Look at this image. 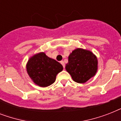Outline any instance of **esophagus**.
Here are the masks:
<instances>
[{
  "mask_svg": "<svg viewBox=\"0 0 121 121\" xmlns=\"http://www.w3.org/2000/svg\"><path fill=\"white\" fill-rule=\"evenodd\" d=\"M60 63H61V64L63 65V68H65V64L64 61H61Z\"/></svg>",
  "mask_w": 121,
  "mask_h": 121,
  "instance_id": "obj_1",
  "label": "esophagus"
}]
</instances>
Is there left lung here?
Returning a JSON list of instances; mask_svg holds the SVG:
<instances>
[{"mask_svg":"<svg viewBox=\"0 0 121 121\" xmlns=\"http://www.w3.org/2000/svg\"><path fill=\"white\" fill-rule=\"evenodd\" d=\"M65 69L73 80L84 83L95 75L98 70L97 58L90 50L77 48L68 56Z\"/></svg>","mask_w":121,"mask_h":121,"instance_id":"1","label":"left lung"}]
</instances>
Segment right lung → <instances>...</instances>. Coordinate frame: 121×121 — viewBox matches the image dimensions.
<instances>
[{"label":"right lung","mask_w":121,"mask_h":121,"mask_svg":"<svg viewBox=\"0 0 121 121\" xmlns=\"http://www.w3.org/2000/svg\"><path fill=\"white\" fill-rule=\"evenodd\" d=\"M63 69L59 62L51 58L44 52L36 53L27 61L26 71L35 84L46 87L55 82L57 74Z\"/></svg>","instance_id":"obj_1"}]
</instances>
